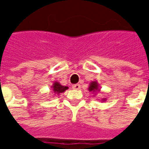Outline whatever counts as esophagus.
<instances>
[{"label": "esophagus", "instance_id": "esophagus-1", "mask_svg": "<svg viewBox=\"0 0 149 149\" xmlns=\"http://www.w3.org/2000/svg\"><path fill=\"white\" fill-rule=\"evenodd\" d=\"M80 88H81V85L79 84H73V85H72V88H73V89H77H77H80Z\"/></svg>", "mask_w": 149, "mask_h": 149}]
</instances>
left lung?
Listing matches in <instances>:
<instances>
[{
  "mask_svg": "<svg viewBox=\"0 0 149 149\" xmlns=\"http://www.w3.org/2000/svg\"><path fill=\"white\" fill-rule=\"evenodd\" d=\"M88 91H89V92H93V93H96V92H100L99 84L97 83V81H93V82H91L90 84H89V87H88ZM102 100H103V101H105V100H106V98H102Z\"/></svg>",
  "mask_w": 149,
  "mask_h": 149,
  "instance_id": "obj_1",
  "label": "left lung"
}]
</instances>
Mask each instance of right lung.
Instances as JSON below:
<instances>
[{"label":"right lung","mask_w":149,"mask_h":149,"mask_svg":"<svg viewBox=\"0 0 149 149\" xmlns=\"http://www.w3.org/2000/svg\"><path fill=\"white\" fill-rule=\"evenodd\" d=\"M52 88L54 93L59 95L60 93H64L65 90H67L68 88V87H67V86H63V85H61V84L59 83L58 81H55V82L52 84ZM54 95H55V94H54Z\"/></svg>","instance_id":"1"}]
</instances>
